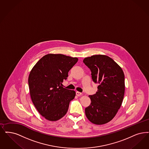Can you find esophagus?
I'll list each match as a JSON object with an SVG mask.
<instances>
[{
  "label": "esophagus",
  "mask_w": 149,
  "mask_h": 149,
  "mask_svg": "<svg viewBox=\"0 0 149 149\" xmlns=\"http://www.w3.org/2000/svg\"><path fill=\"white\" fill-rule=\"evenodd\" d=\"M76 95H77V96H81L82 95V93H80V92H79V91H77V92H76Z\"/></svg>",
  "instance_id": "1"
}]
</instances>
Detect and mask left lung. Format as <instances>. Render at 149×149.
I'll use <instances>...</instances> for the list:
<instances>
[{
    "mask_svg": "<svg viewBox=\"0 0 149 149\" xmlns=\"http://www.w3.org/2000/svg\"><path fill=\"white\" fill-rule=\"evenodd\" d=\"M91 72L93 81L99 84L97 91L89 95L91 104L85 109L87 118L96 125L113 119L122 104L125 93V76L121 68L113 59L95 55L83 60Z\"/></svg>",
    "mask_w": 149,
    "mask_h": 149,
    "instance_id": "obj_1",
    "label": "left lung"
}]
</instances>
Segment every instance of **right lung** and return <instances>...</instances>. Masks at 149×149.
Wrapping results in <instances>:
<instances>
[{
    "mask_svg": "<svg viewBox=\"0 0 149 149\" xmlns=\"http://www.w3.org/2000/svg\"><path fill=\"white\" fill-rule=\"evenodd\" d=\"M77 61V58L49 54L39 60L30 71L28 84L31 100L47 120L57 121L67 113L76 93L61 85Z\"/></svg>",
    "mask_w": 149,
    "mask_h": 149,
    "instance_id": "1",
    "label": "right lung"
}]
</instances>
